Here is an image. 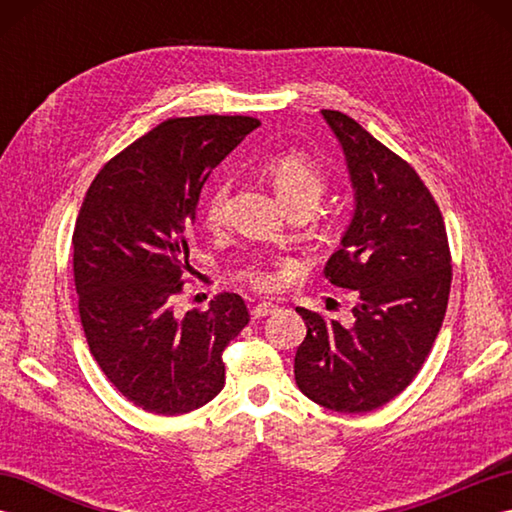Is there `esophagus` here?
I'll return each mask as SVG.
<instances>
[{"mask_svg": "<svg viewBox=\"0 0 512 512\" xmlns=\"http://www.w3.org/2000/svg\"><path fill=\"white\" fill-rule=\"evenodd\" d=\"M275 310H277L275 303L262 301V303H257V306L253 308V317H255V319H262V317H268V314H273Z\"/></svg>", "mask_w": 512, "mask_h": 512, "instance_id": "esophagus-1", "label": "esophagus"}]
</instances>
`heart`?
Listing matches in <instances>:
<instances>
[{
	"mask_svg": "<svg viewBox=\"0 0 512 512\" xmlns=\"http://www.w3.org/2000/svg\"><path fill=\"white\" fill-rule=\"evenodd\" d=\"M268 176L288 209L301 204L317 206L325 191L323 169L301 151H286V154L275 156L268 162ZM231 187V178L224 176L206 193L204 220L209 222V226L224 224L228 215V200H231ZM244 277L257 288H268L275 281L273 275H268L262 268H250Z\"/></svg>",
	"mask_w": 512,
	"mask_h": 512,
	"instance_id": "b5f03b06",
	"label": "heart"
}]
</instances>
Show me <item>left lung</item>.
I'll list each match as a JSON object with an SVG mask.
<instances>
[{
    "label": "left lung",
    "mask_w": 512,
    "mask_h": 512,
    "mask_svg": "<svg viewBox=\"0 0 512 512\" xmlns=\"http://www.w3.org/2000/svg\"><path fill=\"white\" fill-rule=\"evenodd\" d=\"M321 114L354 189L352 220L323 273L354 290L356 306L347 328L297 308L308 332L295 354V380L325 409L365 413L405 391L431 352L449 303V239L436 200L409 162L347 114Z\"/></svg>",
    "instance_id": "obj_1"
}]
</instances>
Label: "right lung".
<instances>
[{"mask_svg": "<svg viewBox=\"0 0 512 512\" xmlns=\"http://www.w3.org/2000/svg\"><path fill=\"white\" fill-rule=\"evenodd\" d=\"M253 116L171 118L99 171L76 217L74 286L94 361L136 407L180 416L224 387L222 352L248 323L244 299L173 310L206 178L257 129Z\"/></svg>", "mask_w": 512, "mask_h": 512, "instance_id": "1", "label": "right lung"}]
</instances>
